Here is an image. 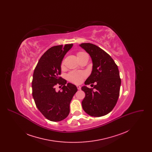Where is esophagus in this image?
<instances>
[{"mask_svg": "<svg viewBox=\"0 0 152 152\" xmlns=\"http://www.w3.org/2000/svg\"><path fill=\"white\" fill-rule=\"evenodd\" d=\"M76 87H77V88L78 90H81V87H80V86H77Z\"/></svg>", "mask_w": 152, "mask_h": 152, "instance_id": "1", "label": "esophagus"}]
</instances>
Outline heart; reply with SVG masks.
<instances>
[{"label": "heart", "mask_w": 152, "mask_h": 152, "mask_svg": "<svg viewBox=\"0 0 152 152\" xmlns=\"http://www.w3.org/2000/svg\"><path fill=\"white\" fill-rule=\"evenodd\" d=\"M77 58L78 60L84 58H88L87 53L84 51H79L76 53ZM64 67V61H61V69H63ZM87 73L84 71H80V72H76V71H72L69 73L67 75V79L68 80L72 82L73 83L78 84L82 82L83 80L87 77Z\"/></svg>", "instance_id": "heart-1"}]
</instances>
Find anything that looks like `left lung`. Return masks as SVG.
Listing matches in <instances>:
<instances>
[{
  "mask_svg": "<svg viewBox=\"0 0 152 152\" xmlns=\"http://www.w3.org/2000/svg\"><path fill=\"white\" fill-rule=\"evenodd\" d=\"M80 46L89 54L93 63L92 71L85 84H96L94 88H81L86 94L81 102L83 108L90 116H105L114 108L120 94L121 79L118 66L98 46L91 43H81Z\"/></svg>",
  "mask_w": 152,
  "mask_h": 152,
  "instance_id": "obj_1",
  "label": "left lung"
}]
</instances>
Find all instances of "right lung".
<instances>
[{
    "label": "right lung",
    "mask_w": 152,
    "mask_h": 152,
    "mask_svg": "<svg viewBox=\"0 0 152 152\" xmlns=\"http://www.w3.org/2000/svg\"><path fill=\"white\" fill-rule=\"evenodd\" d=\"M72 46L69 44L52 47L40 58L33 74L32 96L36 107L51 121H60L68 116L70 102L77 91L75 85L66 84L60 76L61 61ZM57 85L64 86L62 91H56Z\"/></svg>",
    "instance_id": "right-lung-1"
}]
</instances>
